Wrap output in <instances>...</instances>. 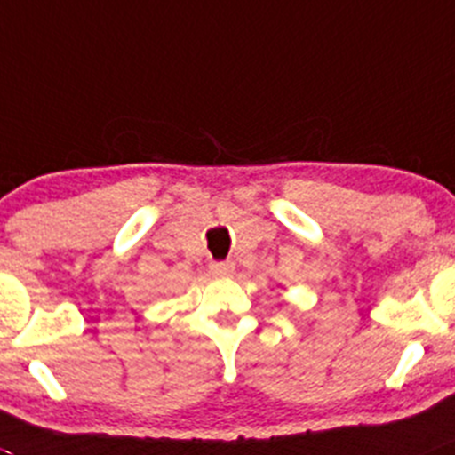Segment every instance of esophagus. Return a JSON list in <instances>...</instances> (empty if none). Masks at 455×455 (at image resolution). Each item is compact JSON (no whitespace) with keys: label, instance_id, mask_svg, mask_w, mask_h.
Listing matches in <instances>:
<instances>
[{"label":"esophagus","instance_id":"1","mask_svg":"<svg viewBox=\"0 0 455 455\" xmlns=\"http://www.w3.org/2000/svg\"><path fill=\"white\" fill-rule=\"evenodd\" d=\"M210 270H212V275H216V276H230L232 272H235V266H232L230 261H216V263H212Z\"/></svg>","mask_w":455,"mask_h":455}]
</instances>
